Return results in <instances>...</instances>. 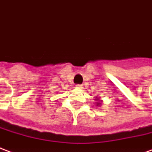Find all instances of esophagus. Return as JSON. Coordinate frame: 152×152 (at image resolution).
<instances>
[{
	"instance_id": "1",
	"label": "esophagus",
	"mask_w": 152,
	"mask_h": 152,
	"mask_svg": "<svg viewBox=\"0 0 152 152\" xmlns=\"http://www.w3.org/2000/svg\"><path fill=\"white\" fill-rule=\"evenodd\" d=\"M77 88H79V89H82V88L83 87V85H77Z\"/></svg>"
}]
</instances>
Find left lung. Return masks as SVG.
Wrapping results in <instances>:
<instances>
[{"label": "left lung", "instance_id": "1", "mask_svg": "<svg viewBox=\"0 0 152 152\" xmlns=\"http://www.w3.org/2000/svg\"><path fill=\"white\" fill-rule=\"evenodd\" d=\"M96 99H97V102H96V106H97V107H99V106H101V104H102L101 100H99V97H97V96H96Z\"/></svg>", "mask_w": 152, "mask_h": 152}]
</instances>
